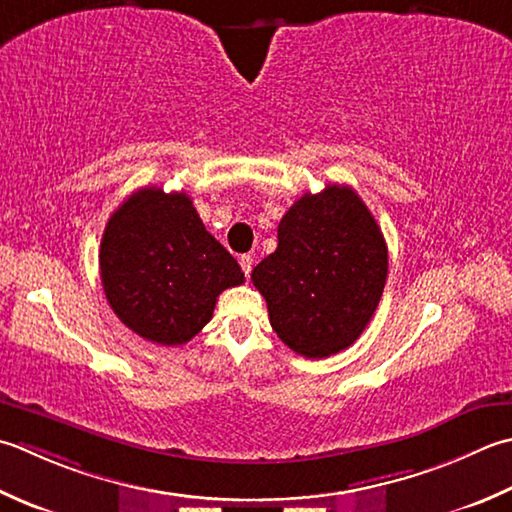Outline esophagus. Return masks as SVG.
<instances>
[{"mask_svg": "<svg viewBox=\"0 0 512 512\" xmlns=\"http://www.w3.org/2000/svg\"><path fill=\"white\" fill-rule=\"evenodd\" d=\"M253 264H255V257L253 255H242V257H239V266H242L246 279L250 277V270H253Z\"/></svg>", "mask_w": 512, "mask_h": 512, "instance_id": "34e87169", "label": "esophagus"}]
</instances>
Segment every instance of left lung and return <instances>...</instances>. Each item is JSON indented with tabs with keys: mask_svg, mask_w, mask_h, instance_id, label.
<instances>
[{
	"mask_svg": "<svg viewBox=\"0 0 512 512\" xmlns=\"http://www.w3.org/2000/svg\"><path fill=\"white\" fill-rule=\"evenodd\" d=\"M277 242L250 275L277 337L308 359L355 344L388 275L382 228L362 197L339 184L306 193L279 222Z\"/></svg>",
	"mask_w": 512,
	"mask_h": 512,
	"instance_id": "obj_1",
	"label": "left lung"
}]
</instances>
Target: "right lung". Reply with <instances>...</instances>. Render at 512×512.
Masks as SVG:
<instances>
[{
    "label": "right lung",
    "instance_id": "obj_1",
    "mask_svg": "<svg viewBox=\"0 0 512 512\" xmlns=\"http://www.w3.org/2000/svg\"><path fill=\"white\" fill-rule=\"evenodd\" d=\"M113 313L146 342L182 346L222 290L244 284L237 259L208 233L186 193L139 188L110 215L99 248Z\"/></svg>",
    "mask_w": 512,
    "mask_h": 512
}]
</instances>
